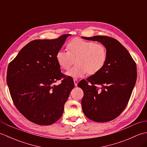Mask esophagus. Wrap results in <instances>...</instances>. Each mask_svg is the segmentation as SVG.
<instances>
[{"mask_svg": "<svg viewBox=\"0 0 147 147\" xmlns=\"http://www.w3.org/2000/svg\"><path fill=\"white\" fill-rule=\"evenodd\" d=\"M74 85L77 86L78 83V80L77 79H74Z\"/></svg>", "mask_w": 147, "mask_h": 147, "instance_id": "esophagus-1", "label": "esophagus"}]
</instances>
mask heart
<instances>
[{"mask_svg":"<svg viewBox=\"0 0 147 147\" xmlns=\"http://www.w3.org/2000/svg\"><path fill=\"white\" fill-rule=\"evenodd\" d=\"M67 51H59L56 60L61 69L67 70L73 63L76 65L67 73V76L77 78L88 73L93 75L104 67L107 59V51L100 43L74 38L67 43Z\"/></svg>","mask_w":147,"mask_h":147,"instance_id":"b5f03b06","label":"heart"}]
</instances>
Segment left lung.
<instances>
[{"label": "left lung", "instance_id": "1", "mask_svg": "<svg viewBox=\"0 0 147 147\" xmlns=\"http://www.w3.org/2000/svg\"><path fill=\"white\" fill-rule=\"evenodd\" d=\"M82 38L100 42L107 51L104 67L78 85L84 92L83 111L93 121H112L122 113L129 102L137 78L136 63L126 49L113 38L94 36Z\"/></svg>", "mask_w": 147, "mask_h": 147}]
</instances>
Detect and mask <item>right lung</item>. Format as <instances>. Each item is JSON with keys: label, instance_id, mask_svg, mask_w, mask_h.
I'll return each mask as SVG.
<instances>
[{"label": "right lung", "instance_id": "1", "mask_svg": "<svg viewBox=\"0 0 147 147\" xmlns=\"http://www.w3.org/2000/svg\"><path fill=\"white\" fill-rule=\"evenodd\" d=\"M70 34L52 40H35L9 63L7 83L18 110L33 123L50 125L62 116L73 89L71 78L61 73L56 54ZM63 78L59 86L54 83Z\"/></svg>", "mask_w": 147, "mask_h": 147}]
</instances>
